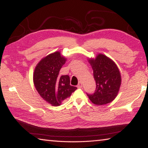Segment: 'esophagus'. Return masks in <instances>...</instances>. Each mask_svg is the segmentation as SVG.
<instances>
[{"instance_id": "34e87169", "label": "esophagus", "mask_w": 148, "mask_h": 148, "mask_svg": "<svg viewBox=\"0 0 148 148\" xmlns=\"http://www.w3.org/2000/svg\"><path fill=\"white\" fill-rule=\"evenodd\" d=\"M77 87H78V88H82V82H79V83H78V85H77Z\"/></svg>"}]
</instances>
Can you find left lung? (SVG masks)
<instances>
[{
    "label": "left lung",
    "mask_w": 148,
    "mask_h": 148,
    "mask_svg": "<svg viewBox=\"0 0 148 148\" xmlns=\"http://www.w3.org/2000/svg\"><path fill=\"white\" fill-rule=\"evenodd\" d=\"M96 82V89L87 94L92 103L104 105L113 101L118 93L121 83V74L116 63L103 54L89 59Z\"/></svg>",
    "instance_id": "obj_1"
}]
</instances>
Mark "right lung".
<instances>
[{
    "label": "right lung",
    "instance_id": "add662e5",
    "mask_svg": "<svg viewBox=\"0 0 148 148\" xmlns=\"http://www.w3.org/2000/svg\"><path fill=\"white\" fill-rule=\"evenodd\" d=\"M66 61L59 51H56L42 59L34 69L35 88L42 99L54 106H60L77 89L70 85L68 75H59Z\"/></svg>",
    "mask_w": 148,
    "mask_h": 148
}]
</instances>
